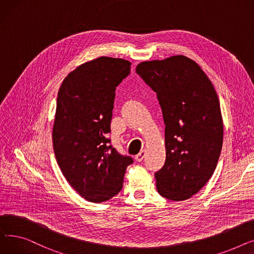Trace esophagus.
Instances as JSON below:
<instances>
[{"mask_svg": "<svg viewBox=\"0 0 254 254\" xmlns=\"http://www.w3.org/2000/svg\"><path fill=\"white\" fill-rule=\"evenodd\" d=\"M145 155H146V151L145 150H141L136 156H135V159L137 162H141L142 159L145 157Z\"/></svg>", "mask_w": 254, "mask_h": 254, "instance_id": "obj_1", "label": "esophagus"}]
</instances>
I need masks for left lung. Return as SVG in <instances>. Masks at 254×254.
I'll list each match as a JSON object with an SVG mask.
<instances>
[{
    "mask_svg": "<svg viewBox=\"0 0 254 254\" xmlns=\"http://www.w3.org/2000/svg\"><path fill=\"white\" fill-rule=\"evenodd\" d=\"M136 72L156 92L166 125V162L155 173L157 191L184 201L208 182L221 152L216 90L201 66L184 56L140 63Z\"/></svg>",
    "mask_w": 254,
    "mask_h": 254,
    "instance_id": "1",
    "label": "left lung"
}]
</instances>
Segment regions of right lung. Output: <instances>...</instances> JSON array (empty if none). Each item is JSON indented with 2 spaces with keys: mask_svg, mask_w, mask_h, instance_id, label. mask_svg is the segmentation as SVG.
Masks as SVG:
<instances>
[{
  "mask_svg": "<svg viewBox=\"0 0 254 254\" xmlns=\"http://www.w3.org/2000/svg\"><path fill=\"white\" fill-rule=\"evenodd\" d=\"M130 63L101 57L79 65L60 87L52 140L63 175L82 197L103 203L123 189L132 158L116 151L111 131L115 90Z\"/></svg>",
  "mask_w": 254,
  "mask_h": 254,
  "instance_id": "right-lung-1",
  "label": "right lung"
}]
</instances>
